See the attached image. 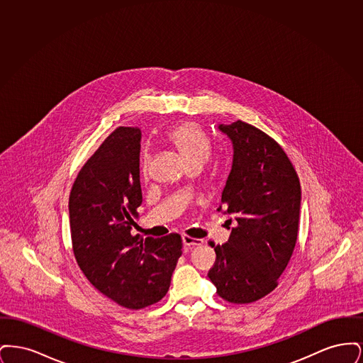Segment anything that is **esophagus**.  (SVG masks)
<instances>
[{
  "instance_id": "obj_1",
  "label": "esophagus",
  "mask_w": 363,
  "mask_h": 363,
  "mask_svg": "<svg viewBox=\"0 0 363 363\" xmlns=\"http://www.w3.org/2000/svg\"><path fill=\"white\" fill-rule=\"evenodd\" d=\"M182 241H184V245L185 246H200V245H203V240H200V238H193V237H189V235H184L182 237Z\"/></svg>"
}]
</instances>
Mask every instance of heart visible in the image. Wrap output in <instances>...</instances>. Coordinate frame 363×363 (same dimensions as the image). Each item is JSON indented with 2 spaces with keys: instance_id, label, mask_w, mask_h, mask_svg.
<instances>
[{
  "instance_id": "b5f03b06",
  "label": "heart",
  "mask_w": 363,
  "mask_h": 363,
  "mask_svg": "<svg viewBox=\"0 0 363 363\" xmlns=\"http://www.w3.org/2000/svg\"><path fill=\"white\" fill-rule=\"evenodd\" d=\"M167 140L179 151V154L184 156L189 166L203 164L211 154V140L197 122H184L174 126L167 133ZM150 162L151 154L148 150H144L141 155L143 173H147Z\"/></svg>"
}]
</instances>
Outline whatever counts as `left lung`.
<instances>
[{
	"mask_svg": "<svg viewBox=\"0 0 363 363\" xmlns=\"http://www.w3.org/2000/svg\"><path fill=\"white\" fill-rule=\"evenodd\" d=\"M233 143V166L218 211L237 225L215 246L208 277L231 303H250L277 289L293 256L301 209V184L283 148L246 122L219 125ZM231 225V219L228 220Z\"/></svg>",
	"mask_w": 363,
	"mask_h": 363,
	"instance_id": "left-lung-1",
	"label": "left lung"
}]
</instances>
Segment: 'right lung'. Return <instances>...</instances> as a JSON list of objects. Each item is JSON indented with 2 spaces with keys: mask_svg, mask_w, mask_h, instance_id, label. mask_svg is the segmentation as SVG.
<instances>
[{
  "mask_svg": "<svg viewBox=\"0 0 363 363\" xmlns=\"http://www.w3.org/2000/svg\"><path fill=\"white\" fill-rule=\"evenodd\" d=\"M140 140L138 128H117L82 167L69 196L80 269L96 290L128 309L160 301L182 255L179 234L145 240L132 234L143 203Z\"/></svg>",
  "mask_w": 363,
  "mask_h": 363,
  "instance_id": "1",
  "label": "right lung"
}]
</instances>
